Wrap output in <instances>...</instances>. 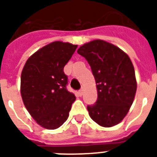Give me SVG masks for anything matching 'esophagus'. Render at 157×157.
Returning a JSON list of instances; mask_svg holds the SVG:
<instances>
[{"label":"esophagus","mask_w":157,"mask_h":157,"mask_svg":"<svg viewBox=\"0 0 157 157\" xmlns=\"http://www.w3.org/2000/svg\"><path fill=\"white\" fill-rule=\"evenodd\" d=\"M83 91H84V88H83V87H82V88H81V90H79V91H78V94H79L80 97H81V96H82V94H83Z\"/></svg>","instance_id":"obj_1"}]
</instances>
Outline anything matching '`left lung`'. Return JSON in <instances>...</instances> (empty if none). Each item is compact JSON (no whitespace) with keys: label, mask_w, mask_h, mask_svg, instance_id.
Instances as JSON below:
<instances>
[{"label":"left lung","mask_w":157,"mask_h":157,"mask_svg":"<svg viewBox=\"0 0 157 157\" xmlns=\"http://www.w3.org/2000/svg\"><path fill=\"white\" fill-rule=\"evenodd\" d=\"M77 52L87 60L97 83L98 99L87 106L90 117L105 128L118 124L128 114L137 91L130 58L118 47L100 39L85 43Z\"/></svg>","instance_id":"obj_1"}]
</instances>
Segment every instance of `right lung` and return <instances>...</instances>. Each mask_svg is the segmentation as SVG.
Returning a JSON list of instances; mask_svg holds the SVG:
<instances>
[{
  "label": "right lung",
  "mask_w": 157,
  "mask_h": 157,
  "mask_svg": "<svg viewBox=\"0 0 157 157\" xmlns=\"http://www.w3.org/2000/svg\"><path fill=\"white\" fill-rule=\"evenodd\" d=\"M78 45L60 41L46 45L27 59L21 73L20 93L37 124L56 129L67 120L76 98L66 89L64 67Z\"/></svg>",
  "instance_id": "right-lung-1"
}]
</instances>
